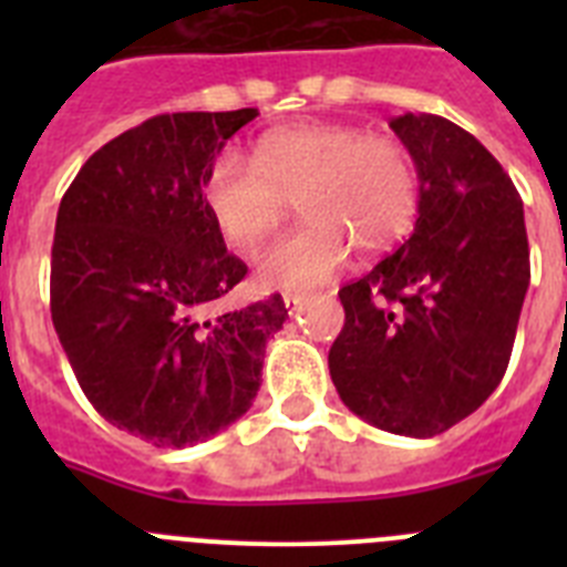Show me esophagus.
Listing matches in <instances>:
<instances>
[{"mask_svg": "<svg viewBox=\"0 0 567 567\" xmlns=\"http://www.w3.org/2000/svg\"><path fill=\"white\" fill-rule=\"evenodd\" d=\"M284 307L289 309V315L300 312V309L307 307V295H284Z\"/></svg>", "mask_w": 567, "mask_h": 567, "instance_id": "1", "label": "esophagus"}]
</instances>
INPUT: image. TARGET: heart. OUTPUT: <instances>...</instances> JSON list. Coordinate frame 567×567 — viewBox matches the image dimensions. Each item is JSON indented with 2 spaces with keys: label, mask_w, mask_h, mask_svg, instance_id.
<instances>
[{
  "label": "heart",
  "mask_w": 567,
  "mask_h": 567,
  "mask_svg": "<svg viewBox=\"0 0 567 567\" xmlns=\"http://www.w3.org/2000/svg\"><path fill=\"white\" fill-rule=\"evenodd\" d=\"M204 207L238 247L278 227L287 198L298 195L307 221L255 258L264 289L303 292L343 267L352 244L380 252L414 224L420 178L412 153L392 135L352 124H289L255 144V164L221 150L204 169Z\"/></svg>",
  "instance_id": "obj_1"
}]
</instances>
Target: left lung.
Returning a JSON list of instances; mask_svg holds the SVG:
<instances>
[{"label": "left lung", "mask_w": 567, "mask_h": 567, "mask_svg": "<svg viewBox=\"0 0 567 567\" xmlns=\"http://www.w3.org/2000/svg\"><path fill=\"white\" fill-rule=\"evenodd\" d=\"M420 178L412 238L340 289L329 374L349 412L434 437L477 412L508 369L528 292L523 198L463 127L432 113L389 122Z\"/></svg>", "instance_id": "1"}]
</instances>
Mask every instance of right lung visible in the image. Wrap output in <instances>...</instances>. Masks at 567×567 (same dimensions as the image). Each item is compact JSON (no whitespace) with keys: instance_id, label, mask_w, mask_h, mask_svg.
I'll use <instances>...</instances> for the list:
<instances>
[{"instance_id":"1","label":"right lung","mask_w":567,"mask_h":567,"mask_svg":"<svg viewBox=\"0 0 567 567\" xmlns=\"http://www.w3.org/2000/svg\"><path fill=\"white\" fill-rule=\"evenodd\" d=\"M258 115H155L90 155L64 193L50 315L82 392L107 423L184 449L249 412L280 295L218 312L247 275L204 207V169Z\"/></svg>"}]
</instances>
